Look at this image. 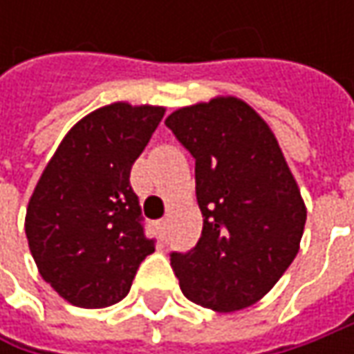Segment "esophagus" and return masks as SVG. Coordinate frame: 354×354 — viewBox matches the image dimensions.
Segmentation results:
<instances>
[{"instance_id":"1","label":"esophagus","mask_w":354,"mask_h":354,"mask_svg":"<svg viewBox=\"0 0 354 354\" xmlns=\"http://www.w3.org/2000/svg\"><path fill=\"white\" fill-rule=\"evenodd\" d=\"M157 225H159V230H161V232H165V230H167V218H161Z\"/></svg>"}]
</instances>
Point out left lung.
Masks as SVG:
<instances>
[{"mask_svg": "<svg viewBox=\"0 0 354 354\" xmlns=\"http://www.w3.org/2000/svg\"><path fill=\"white\" fill-rule=\"evenodd\" d=\"M195 157L203 232L171 252L187 299L221 313L256 304L290 268L307 211L278 140L234 96L179 108L165 120Z\"/></svg>", "mask_w": 354, "mask_h": 354, "instance_id": "left-lung-1", "label": "left lung"}]
</instances>
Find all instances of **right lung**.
Listing matches in <instances>:
<instances>
[{
  "instance_id": "1",
  "label": "right lung",
  "mask_w": 354,
  "mask_h": 354,
  "mask_svg": "<svg viewBox=\"0 0 354 354\" xmlns=\"http://www.w3.org/2000/svg\"><path fill=\"white\" fill-rule=\"evenodd\" d=\"M165 108L114 102L75 124L35 187L25 234L39 274L68 304L114 306L156 250L129 171Z\"/></svg>"
}]
</instances>
